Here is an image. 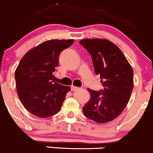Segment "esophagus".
Here are the masks:
<instances>
[{
  "instance_id": "34e87169",
  "label": "esophagus",
  "mask_w": 153,
  "mask_h": 153,
  "mask_svg": "<svg viewBox=\"0 0 153 153\" xmlns=\"http://www.w3.org/2000/svg\"><path fill=\"white\" fill-rule=\"evenodd\" d=\"M79 89H80V88L76 87V86H71V91H76V90H79Z\"/></svg>"
}]
</instances>
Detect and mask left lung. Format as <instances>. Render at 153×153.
<instances>
[{
  "mask_svg": "<svg viewBox=\"0 0 153 153\" xmlns=\"http://www.w3.org/2000/svg\"><path fill=\"white\" fill-rule=\"evenodd\" d=\"M79 43L91 54L94 71L103 86L100 91L87 88L90 99L83 112L99 123L110 122L128 103L133 89V68L121 50L108 39H84Z\"/></svg>",
  "mask_w": 153,
  "mask_h": 153,
  "instance_id": "obj_1",
  "label": "left lung"
}]
</instances>
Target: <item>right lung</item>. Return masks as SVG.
<instances>
[{
  "label": "right lung",
  "mask_w": 153,
  "mask_h": 153,
  "mask_svg": "<svg viewBox=\"0 0 153 153\" xmlns=\"http://www.w3.org/2000/svg\"><path fill=\"white\" fill-rule=\"evenodd\" d=\"M74 42L73 39L45 41L20 60L15 72L17 93L23 106L34 116L48 118L61 109L70 86L54 82L52 72L59 65L60 53Z\"/></svg>",
  "instance_id": "1"
}]
</instances>
